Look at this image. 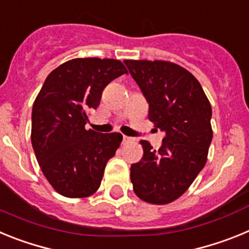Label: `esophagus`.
<instances>
[{
  "instance_id": "1",
  "label": "esophagus",
  "mask_w": 249,
  "mask_h": 249,
  "mask_svg": "<svg viewBox=\"0 0 249 249\" xmlns=\"http://www.w3.org/2000/svg\"><path fill=\"white\" fill-rule=\"evenodd\" d=\"M132 141H135V138L128 137V136H123V142H132Z\"/></svg>"
}]
</instances>
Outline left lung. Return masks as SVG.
<instances>
[{"mask_svg":"<svg viewBox=\"0 0 249 249\" xmlns=\"http://www.w3.org/2000/svg\"><path fill=\"white\" fill-rule=\"evenodd\" d=\"M123 62L148 102V120L166 133L158 151L148 141L140 142L143 156L131 166L133 191L147 203H171L206 164L212 107L201 83L182 66L160 59Z\"/></svg>","mask_w":249,"mask_h":249,"instance_id":"1","label":"left lung"}]
</instances>
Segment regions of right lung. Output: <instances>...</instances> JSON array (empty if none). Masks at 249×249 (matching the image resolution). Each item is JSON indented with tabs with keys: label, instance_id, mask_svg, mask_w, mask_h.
Listing matches in <instances>:
<instances>
[{
	"label": "right lung",
	"instance_id": "obj_1",
	"mask_svg": "<svg viewBox=\"0 0 249 249\" xmlns=\"http://www.w3.org/2000/svg\"><path fill=\"white\" fill-rule=\"evenodd\" d=\"M123 73L127 70L118 59L73 58L51 72L37 94L31 142L41 171L61 196L85 198L100 188L122 135H102L85 126L103 89Z\"/></svg>",
	"mask_w": 249,
	"mask_h": 249
}]
</instances>
